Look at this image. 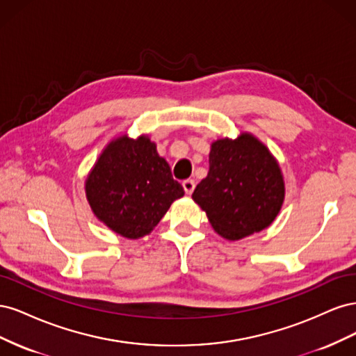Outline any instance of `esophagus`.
I'll return each mask as SVG.
<instances>
[{"label":"esophagus","mask_w":356,"mask_h":356,"mask_svg":"<svg viewBox=\"0 0 356 356\" xmlns=\"http://www.w3.org/2000/svg\"><path fill=\"white\" fill-rule=\"evenodd\" d=\"M182 187H184L187 195H191V193L195 191L196 182H195V179H186V181H182Z\"/></svg>","instance_id":"esophagus-1"}]
</instances>
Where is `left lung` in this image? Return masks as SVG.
I'll use <instances>...</instances> for the list:
<instances>
[{"instance_id": "8db88e82", "label": "left lung", "mask_w": 356, "mask_h": 356, "mask_svg": "<svg viewBox=\"0 0 356 356\" xmlns=\"http://www.w3.org/2000/svg\"><path fill=\"white\" fill-rule=\"evenodd\" d=\"M285 196L284 178L270 152L250 134L211 145L209 172L193 191L213 230L238 241L270 225Z\"/></svg>"}]
</instances>
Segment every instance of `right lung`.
Segmentation results:
<instances>
[{"label":"right lung","mask_w":356,"mask_h":356,"mask_svg":"<svg viewBox=\"0 0 356 356\" xmlns=\"http://www.w3.org/2000/svg\"><path fill=\"white\" fill-rule=\"evenodd\" d=\"M90 207L104 224L129 239L143 238L184 188L147 136H122L104 149L86 181Z\"/></svg>","instance_id":"right-lung-1"}]
</instances>
